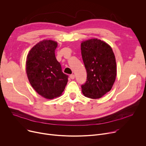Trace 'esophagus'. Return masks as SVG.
<instances>
[{"label":"esophagus","instance_id":"obj_1","mask_svg":"<svg viewBox=\"0 0 146 146\" xmlns=\"http://www.w3.org/2000/svg\"><path fill=\"white\" fill-rule=\"evenodd\" d=\"M70 77L71 79H74V77H75V76H74V74H70Z\"/></svg>","mask_w":146,"mask_h":146}]
</instances>
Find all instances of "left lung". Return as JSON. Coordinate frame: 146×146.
I'll list each match as a JSON object with an SVG mask.
<instances>
[{
  "label": "left lung",
  "instance_id": "1",
  "mask_svg": "<svg viewBox=\"0 0 146 146\" xmlns=\"http://www.w3.org/2000/svg\"><path fill=\"white\" fill-rule=\"evenodd\" d=\"M81 53L87 72V80L82 85L84 96L99 99L109 92L115 82L116 62L111 47L98 38L81 43Z\"/></svg>",
  "mask_w": 146,
  "mask_h": 146
}]
</instances>
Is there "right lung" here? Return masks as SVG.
Listing matches in <instances>:
<instances>
[{"mask_svg":"<svg viewBox=\"0 0 146 146\" xmlns=\"http://www.w3.org/2000/svg\"><path fill=\"white\" fill-rule=\"evenodd\" d=\"M56 42L43 40L29 52L26 60L28 79L36 92L47 99L60 96L68 82V76L63 73L56 59Z\"/></svg>","mask_w":146,"mask_h":146,"instance_id":"obj_1","label":"right lung"}]
</instances>
